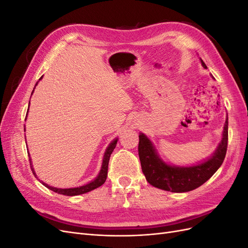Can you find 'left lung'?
<instances>
[{
  "label": "left lung",
  "mask_w": 248,
  "mask_h": 248,
  "mask_svg": "<svg viewBox=\"0 0 248 248\" xmlns=\"http://www.w3.org/2000/svg\"><path fill=\"white\" fill-rule=\"evenodd\" d=\"M201 62L202 67L207 68L202 59ZM228 124L229 121L227 118L223 127L222 140L211 158L198 166L187 168L171 167L163 162L157 156L151 140L144 133H140L139 156L141 170L147 181L157 188L171 192L190 191L204 184L220 168L226 157L229 140Z\"/></svg>",
  "instance_id": "8db88e82"
}]
</instances>
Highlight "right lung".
<instances>
[{"instance_id":"add662e5","label":"right lung","mask_w":248,"mask_h":248,"mask_svg":"<svg viewBox=\"0 0 248 248\" xmlns=\"http://www.w3.org/2000/svg\"><path fill=\"white\" fill-rule=\"evenodd\" d=\"M40 79H41V78H40ZM36 85H37V84H36ZM36 85H35V86H36ZM33 91H34V90H33ZM29 106H30V103H29ZM117 141H118V139H116L115 140H112V141L110 142V144H109V146L108 147L106 153H104V157H103L102 167H101L100 172H99V175L97 176V178L94 180V181L90 182V183H88V184H86V185H84V186L76 187V188H64V189H63V188H56V187H51V186L47 185L46 183H43V182H42V184H43L44 186H46V187H47L48 189L52 190V191H55V192L60 193V194H64V196H68V197L78 196V194H82V193L89 192V191H91V190L97 188V187L101 186L104 182H106V180H107L109 157H110V154L112 153V151H114V149L116 148ZM29 158H30V156H29ZM30 164H31V169H32L33 167H32V162H31V161H30ZM32 171H33V174L35 175V171H34L33 169H32ZM35 177H36V175H35ZM39 181H40V180H39Z\"/></svg>"}]
</instances>
